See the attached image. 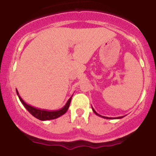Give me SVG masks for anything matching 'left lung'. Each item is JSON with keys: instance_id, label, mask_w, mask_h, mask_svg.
I'll use <instances>...</instances> for the list:
<instances>
[{"instance_id": "8db88e82", "label": "left lung", "mask_w": 156, "mask_h": 156, "mask_svg": "<svg viewBox=\"0 0 156 156\" xmlns=\"http://www.w3.org/2000/svg\"><path fill=\"white\" fill-rule=\"evenodd\" d=\"M92 110H93V112H94V114H96V115L99 116V117H101L105 118V119H121V118L124 117H114V118H112V117H104V116H101V115H100L99 114H98V113H97V112H95V111H94V109L93 108H92Z\"/></svg>"}]
</instances>
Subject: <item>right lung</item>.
<instances>
[{
    "instance_id": "add662e5",
    "label": "right lung",
    "mask_w": 156,
    "mask_h": 156,
    "mask_svg": "<svg viewBox=\"0 0 156 156\" xmlns=\"http://www.w3.org/2000/svg\"><path fill=\"white\" fill-rule=\"evenodd\" d=\"M16 92H17V94L18 95V98L20 101H21L22 104L24 105V107L26 108L28 112L30 113V114H32L34 117L37 118V119H40L42 121H45V120H50V119H56V118L61 117L63 114H65L67 112V111L69 108V104H70L71 99H72V97L68 100L67 103H66L65 105L62 108L59 109V110H55V111H49V110H45V109H41L36 108V107L32 106V105H30L25 102L21 98V97L19 95V93L17 89H16Z\"/></svg>"
}]
</instances>
